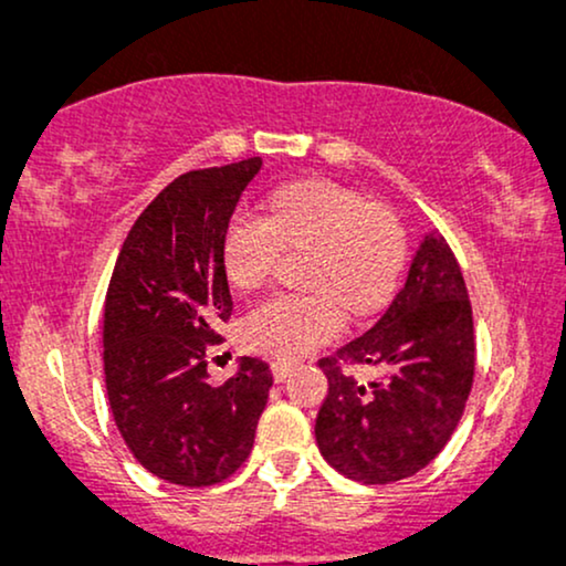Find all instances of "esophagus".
Wrapping results in <instances>:
<instances>
[{
    "label": "esophagus",
    "mask_w": 566,
    "mask_h": 566,
    "mask_svg": "<svg viewBox=\"0 0 566 566\" xmlns=\"http://www.w3.org/2000/svg\"><path fill=\"white\" fill-rule=\"evenodd\" d=\"M272 368V376H275V381H285V378L291 376V370H294V363H285V360H275L270 365Z\"/></svg>",
    "instance_id": "1"
}]
</instances>
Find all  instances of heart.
Segmentation results:
<instances>
[{
    "mask_svg": "<svg viewBox=\"0 0 566 566\" xmlns=\"http://www.w3.org/2000/svg\"><path fill=\"white\" fill-rule=\"evenodd\" d=\"M285 249H312L307 283L325 294H277L243 321L251 349L294 360L328 342L342 328L334 298L355 315L387 304L405 264V232L389 211L355 190L304 179L268 198V217L238 211L222 238V268L235 291H254L275 270Z\"/></svg>",
    "mask_w": 566,
    "mask_h": 566,
    "instance_id": "b5f03b06",
    "label": "heart"
}]
</instances>
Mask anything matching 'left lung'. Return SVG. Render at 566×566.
Returning a JSON list of instances; mask_svg holds the SVG:
<instances>
[{
  "mask_svg": "<svg viewBox=\"0 0 566 566\" xmlns=\"http://www.w3.org/2000/svg\"><path fill=\"white\" fill-rule=\"evenodd\" d=\"M342 361L378 364L365 385ZM328 378L315 421L325 461L349 480L389 484L413 476L448 444L474 381V321L453 251L427 232L400 294L363 336L317 363Z\"/></svg>",
  "mask_w": 566,
  "mask_h": 566,
  "instance_id": "8db88e82",
  "label": "left lung"
}]
</instances>
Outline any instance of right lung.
Returning <instances> with one entry per match:
<instances>
[{
	"mask_svg": "<svg viewBox=\"0 0 566 566\" xmlns=\"http://www.w3.org/2000/svg\"><path fill=\"white\" fill-rule=\"evenodd\" d=\"M262 158L188 171L158 192L122 245L103 317L108 402L126 448L158 480L209 488L254 448L272 374L241 357L214 384L206 344L232 312L222 238Z\"/></svg>",
	"mask_w": 566,
	"mask_h": 566,
	"instance_id": "1",
	"label": "right lung"
}]
</instances>
